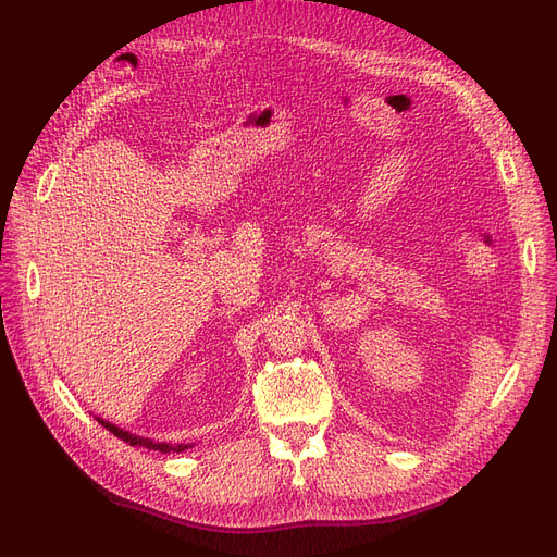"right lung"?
<instances>
[{"mask_svg":"<svg viewBox=\"0 0 557 557\" xmlns=\"http://www.w3.org/2000/svg\"><path fill=\"white\" fill-rule=\"evenodd\" d=\"M99 423H102L111 434H115L117 440H123V442H127L129 446H141V448H148V450H160V453H183V450H188V448H193L190 444H166V442H153V440H144V436H137V434H129L127 430H121V428H115L113 423H109V420H102V418H97Z\"/></svg>","mask_w":557,"mask_h":557,"instance_id":"right-lung-1","label":"right lung"}]
</instances>
